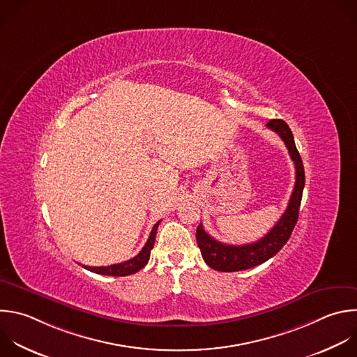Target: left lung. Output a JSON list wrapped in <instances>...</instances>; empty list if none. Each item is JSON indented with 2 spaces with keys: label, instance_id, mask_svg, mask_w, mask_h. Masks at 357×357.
I'll list each match as a JSON object with an SVG mask.
<instances>
[{
  "label": "left lung",
  "instance_id": "left-lung-1",
  "mask_svg": "<svg viewBox=\"0 0 357 357\" xmlns=\"http://www.w3.org/2000/svg\"><path fill=\"white\" fill-rule=\"evenodd\" d=\"M271 130L276 132L284 142L289 154L296 167V183L289 202V206L275 227L257 243L245 245H227L208 235L200 222L196 229V241L200 248L204 262L218 272H238L258 266L272 257H275L289 241L293 228L298 218L303 189L305 183L304 167L301 157L297 151L293 133L287 123L282 119H272L266 125Z\"/></svg>",
  "mask_w": 357,
  "mask_h": 357
}]
</instances>
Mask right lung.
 <instances>
[{"label":"right lung","instance_id":"right-lung-1","mask_svg":"<svg viewBox=\"0 0 357 357\" xmlns=\"http://www.w3.org/2000/svg\"><path fill=\"white\" fill-rule=\"evenodd\" d=\"M160 222H161V220L154 224L146 245L143 247L140 254L136 255L135 258H132L126 262H122V264L110 265V266H85L84 265V268L93 272V273L105 275V276H129V275H133V273L139 272L140 269H143L147 265V262L150 259V254H151V250L154 248L155 234H157V228H158Z\"/></svg>","mask_w":357,"mask_h":357}]
</instances>
